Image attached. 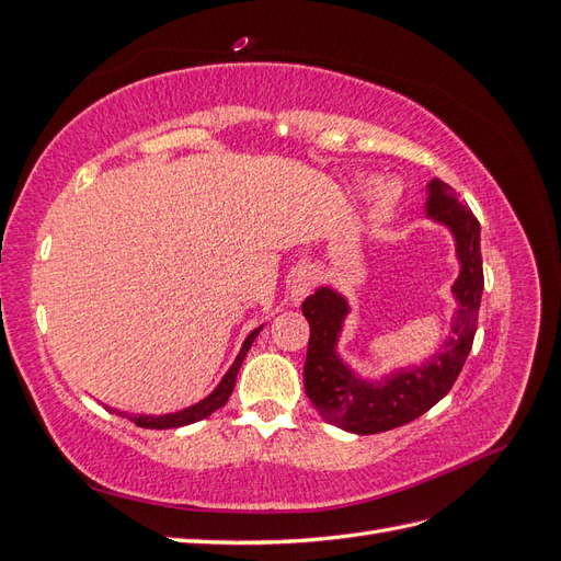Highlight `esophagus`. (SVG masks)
<instances>
[{
  "instance_id": "34e87169",
  "label": "esophagus",
  "mask_w": 561,
  "mask_h": 561,
  "mask_svg": "<svg viewBox=\"0 0 561 561\" xmlns=\"http://www.w3.org/2000/svg\"><path fill=\"white\" fill-rule=\"evenodd\" d=\"M313 274L311 271H299V274H295L293 283H290V295L295 301H301L304 297H307L311 290H313Z\"/></svg>"
}]
</instances>
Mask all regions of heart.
<instances>
[{"label": "heart", "mask_w": 561, "mask_h": 561, "mask_svg": "<svg viewBox=\"0 0 561 561\" xmlns=\"http://www.w3.org/2000/svg\"><path fill=\"white\" fill-rule=\"evenodd\" d=\"M379 198H381L383 206H390V203H393V201L398 198V186L390 184V182H383V184L379 186Z\"/></svg>", "instance_id": "1"}]
</instances>
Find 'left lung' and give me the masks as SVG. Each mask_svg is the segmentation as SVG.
Masks as SVG:
<instances>
[{"label": "left lung", "mask_w": 561, "mask_h": 561, "mask_svg": "<svg viewBox=\"0 0 561 561\" xmlns=\"http://www.w3.org/2000/svg\"><path fill=\"white\" fill-rule=\"evenodd\" d=\"M458 196L461 194H456L447 182H431L428 215L454 231L461 276L454 283V295L458 299L454 336L428 367L400 371L381 386L355 379L334 353L336 334L348 311L346 301L328 287H320L316 295L304 299L301 313L307 316L311 328L307 363H304V388L316 410L334 426L360 435L404 426L443 400L461 375L472 348L474 330H478L484 274L480 222L468 203Z\"/></svg>", "instance_id": "8db88e82"}]
</instances>
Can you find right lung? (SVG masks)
I'll return each mask as SVG.
<instances>
[{
	"label": "right lung",
	"mask_w": 561,
	"mask_h": 561,
	"mask_svg": "<svg viewBox=\"0 0 561 561\" xmlns=\"http://www.w3.org/2000/svg\"><path fill=\"white\" fill-rule=\"evenodd\" d=\"M262 328H257L254 332H250V336L245 339V344L239 353V358H236V363L231 365V369L225 375V379L219 381V386L215 388V393H210L206 400L190 407V410L184 412H178V414H165V416H133V414H126V419H130L135 426L140 428H180V426H186V423H194V421H201L210 416L215 410H219V407H225L229 396L233 393V386H236V377H239V369L245 360V355L254 342V336H257Z\"/></svg>",
	"instance_id": "1"
}]
</instances>
